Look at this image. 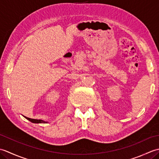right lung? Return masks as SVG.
<instances>
[{"instance_id":"add662e5","label":"right lung","mask_w":159,"mask_h":159,"mask_svg":"<svg viewBox=\"0 0 159 159\" xmlns=\"http://www.w3.org/2000/svg\"><path fill=\"white\" fill-rule=\"evenodd\" d=\"M25 118L29 120V121H31L33 123H44V121H42V120H35V119H31V118H29L27 117H25Z\"/></svg>"}]
</instances>
